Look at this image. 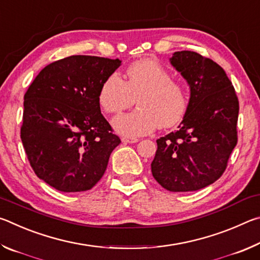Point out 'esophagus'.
<instances>
[{
  "mask_svg": "<svg viewBox=\"0 0 260 260\" xmlns=\"http://www.w3.org/2000/svg\"><path fill=\"white\" fill-rule=\"evenodd\" d=\"M139 141V139L136 138H127V136H125V138L121 139V142L122 143H136Z\"/></svg>",
  "mask_w": 260,
  "mask_h": 260,
  "instance_id": "34e87169",
  "label": "esophagus"
}]
</instances>
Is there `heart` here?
Wrapping results in <instances>:
<instances>
[{
  "label": "heart",
  "instance_id": "1",
  "mask_svg": "<svg viewBox=\"0 0 260 260\" xmlns=\"http://www.w3.org/2000/svg\"><path fill=\"white\" fill-rule=\"evenodd\" d=\"M136 100L135 111L112 119L116 133L136 138L152 133L157 127L167 128L182 119L188 107L183 85L155 59H141L126 70V80L111 74L101 86L99 102L105 112L118 113L131 108Z\"/></svg>",
  "mask_w": 260,
  "mask_h": 260
}]
</instances>
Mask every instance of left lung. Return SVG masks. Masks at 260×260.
<instances>
[{
  "label": "left lung",
  "instance_id": "8db88e82",
  "mask_svg": "<svg viewBox=\"0 0 260 260\" xmlns=\"http://www.w3.org/2000/svg\"><path fill=\"white\" fill-rule=\"evenodd\" d=\"M190 89L178 131L158 139L151 162L156 181L170 191H195L225 172L237 143L239 100L221 67L195 51H175L170 58Z\"/></svg>",
  "mask_w": 260,
  "mask_h": 260
}]
</instances>
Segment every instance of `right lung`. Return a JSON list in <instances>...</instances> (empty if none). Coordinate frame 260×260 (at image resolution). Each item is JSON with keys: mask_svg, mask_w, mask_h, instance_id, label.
<instances>
[{"mask_svg": "<svg viewBox=\"0 0 260 260\" xmlns=\"http://www.w3.org/2000/svg\"><path fill=\"white\" fill-rule=\"evenodd\" d=\"M120 65L118 58L70 56L42 69L26 91L21 142L35 174L57 190L93 188L119 146L99 93Z\"/></svg>", "mask_w": 260, "mask_h": 260, "instance_id": "1", "label": "right lung"}]
</instances>
